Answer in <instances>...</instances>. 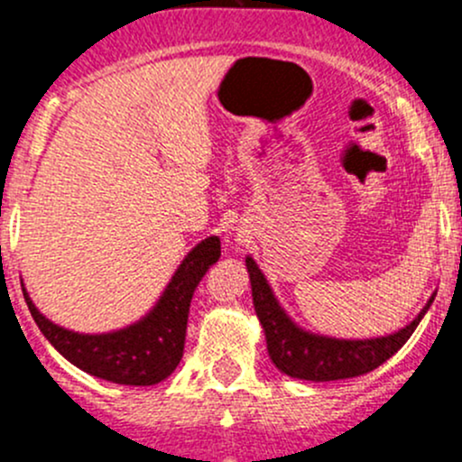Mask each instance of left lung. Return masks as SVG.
I'll return each instance as SVG.
<instances>
[{
	"mask_svg": "<svg viewBox=\"0 0 462 462\" xmlns=\"http://www.w3.org/2000/svg\"><path fill=\"white\" fill-rule=\"evenodd\" d=\"M253 283V301L257 318L265 330V342H268L270 360L274 362L279 371L291 377L313 382L346 380V377L365 375L377 369L382 362L389 360L393 353L402 348V344L411 337L416 326L420 324L422 315L427 313L430 304L422 309V313L402 330L386 337L375 339H335L319 337V335L306 333L297 328L282 306L274 300L263 273L257 268L253 257L245 259Z\"/></svg>",
	"mask_w": 462,
	"mask_h": 462,
	"instance_id": "obj_1",
	"label": "left lung"
}]
</instances>
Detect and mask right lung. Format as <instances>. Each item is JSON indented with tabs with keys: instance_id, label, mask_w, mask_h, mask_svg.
I'll list each match as a JSON object with an SVG mask.
<instances>
[{
	"instance_id": "add662e5",
	"label": "right lung",
	"mask_w": 462,
	"mask_h": 462,
	"mask_svg": "<svg viewBox=\"0 0 462 462\" xmlns=\"http://www.w3.org/2000/svg\"><path fill=\"white\" fill-rule=\"evenodd\" d=\"M218 257L221 241L217 236L201 241L176 270L161 301L147 318L106 335H80L60 328L35 309L24 288L22 291L32 319L44 337L71 365L116 384L149 386L165 380L179 366L183 357L189 301L203 274L209 265L217 263Z\"/></svg>"
}]
</instances>
